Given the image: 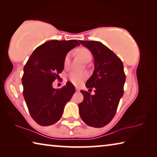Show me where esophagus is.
I'll list each match as a JSON object with an SVG mask.
<instances>
[{
  "label": "esophagus",
  "mask_w": 157,
  "mask_h": 157,
  "mask_svg": "<svg viewBox=\"0 0 157 157\" xmlns=\"http://www.w3.org/2000/svg\"><path fill=\"white\" fill-rule=\"evenodd\" d=\"M75 90L76 91H79V87H75Z\"/></svg>",
  "instance_id": "esophagus-1"
}]
</instances>
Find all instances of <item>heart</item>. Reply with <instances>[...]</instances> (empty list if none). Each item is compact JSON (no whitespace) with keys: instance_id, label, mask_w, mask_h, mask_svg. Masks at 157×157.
Wrapping results in <instances>:
<instances>
[{"instance_id":"heart-1","label":"heart","mask_w":157,"mask_h":157,"mask_svg":"<svg viewBox=\"0 0 157 157\" xmlns=\"http://www.w3.org/2000/svg\"><path fill=\"white\" fill-rule=\"evenodd\" d=\"M76 52L85 62H89L92 59L91 52L88 48H79L77 50ZM70 62L71 54L70 53H68V54L65 56L64 59H63V66H64V68H67L68 67L69 65H70ZM87 76H88V75H87L86 73L79 72V71H73V72H71L70 73V75H69V78H70L71 81L72 82L73 84H80L84 79H86L87 78Z\"/></svg>"}]
</instances>
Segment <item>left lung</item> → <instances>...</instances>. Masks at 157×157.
<instances>
[{"mask_svg": "<svg viewBox=\"0 0 157 157\" xmlns=\"http://www.w3.org/2000/svg\"><path fill=\"white\" fill-rule=\"evenodd\" d=\"M92 52L94 58V73L86 86L95 94L81 90L84 100L78 105L79 115L87 125L102 127L115 116L123 95L125 74L121 59L99 41H79Z\"/></svg>", "mask_w": 157, "mask_h": 157, "instance_id": "1", "label": "left lung"}]
</instances>
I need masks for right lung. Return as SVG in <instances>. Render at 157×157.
Returning a JSON list of instances; mask_svg holds the SVG:
<instances>
[{"mask_svg":"<svg viewBox=\"0 0 157 157\" xmlns=\"http://www.w3.org/2000/svg\"><path fill=\"white\" fill-rule=\"evenodd\" d=\"M78 41L51 40L34 50L23 68V97L33 120L41 126L56 123L66 103L75 94L70 82L61 89L52 82L63 70V59L68 51L79 46Z\"/></svg>","mask_w":157,"mask_h":157,"instance_id":"right-lung-1","label":"right lung"}]
</instances>
